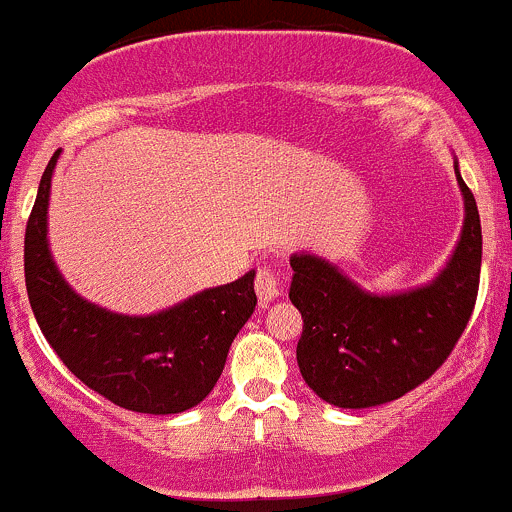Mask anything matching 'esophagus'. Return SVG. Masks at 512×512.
<instances>
[{
    "instance_id": "esophagus-1",
    "label": "esophagus",
    "mask_w": 512,
    "mask_h": 512,
    "mask_svg": "<svg viewBox=\"0 0 512 512\" xmlns=\"http://www.w3.org/2000/svg\"><path fill=\"white\" fill-rule=\"evenodd\" d=\"M282 275L277 270H272V267H260L255 275V292L257 297H260V302H272L275 297H280L282 294Z\"/></svg>"
}]
</instances>
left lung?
Listing matches in <instances>:
<instances>
[{"label":"left lung","mask_w":512,"mask_h":512,"mask_svg":"<svg viewBox=\"0 0 512 512\" xmlns=\"http://www.w3.org/2000/svg\"><path fill=\"white\" fill-rule=\"evenodd\" d=\"M458 173V165H456ZM466 223L446 270L414 292L376 297L314 255L289 260V299L302 312L297 364L309 389L339 409L401 399L431 379L461 339L478 297V205L458 173Z\"/></svg>","instance_id":"obj_1"}]
</instances>
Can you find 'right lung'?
Instances as JSON below:
<instances>
[{"label": "right lung", "mask_w": 512, "mask_h": 512, "mask_svg": "<svg viewBox=\"0 0 512 512\" xmlns=\"http://www.w3.org/2000/svg\"><path fill=\"white\" fill-rule=\"evenodd\" d=\"M51 156L24 235V277L41 334L66 369L121 409L180 414L218 384L232 339L255 312V272L151 317H123L64 282L46 242Z\"/></svg>", "instance_id": "1"}]
</instances>
